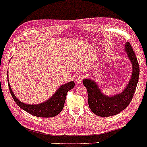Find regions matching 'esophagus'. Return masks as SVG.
Instances as JSON below:
<instances>
[{"label":"esophagus","instance_id":"esophagus-1","mask_svg":"<svg viewBox=\"0 0 147 147\" xmlns=\"http://www.w3.org/2000/svg\"><path fill=\"white\" fill-rule=\"evenodd\" d=\"M84 79V76L83 75H77V77H76L75 78V82L77 83V84H81L82 82V80H83Z\"/></svg>","mask_w":147,"mask_h":147}]
</instances>
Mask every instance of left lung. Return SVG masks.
Here are the masks:
<instances>
[{
	"label": "left lung",
	"instance_id": "left-lung-1",
	"mask_svg": "<svg viewBox=\"0 0 147 147\" xmlns=\"http://www.w3.org/2000/svg\"><path fill=\"white\" fill-rule=\"evenodd\" d=\"M125 51L132 63L131 79L122 92L113 96L103 94L94 80L84 79L83 84L88 91V103L90 110L100 117L115 115L126 109L132 100L139 79L140 67L137 57L129 42L125 44Z\"/></svg>",
	"mask_w": 147,
	"mask_h": 147
}]
</instances>
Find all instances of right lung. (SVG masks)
Instances as JSON below:
<instances>
[{"label": "right lung", "instance_id": "obj_1", "mask_svg": "<svg viewBox=\"0 0 147 147\" xmlns=\"http://www.w3.org/2000/svg\"><path fill=\"white\" fill-rule=\"evenodd\" d=\"M75 82L71 81L67 84L61 85L57 89L55 93L44 102L38 104H28L21 102L16 97L11 90L8 79V86H9L10 93L15 102L23 110L38 117H52L59 113L63 109L67 92L75 87Z\"/></svg>", "mask_w": 147, "mask_h": 147}]
</instances>
